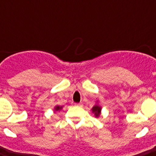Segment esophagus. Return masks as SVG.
Segmentation results:
<instances>
[{"label":"esophagus","mask_w":156,"mask_h":156,"mask_svg":"<svg viewBox=\"0 0 156 156\" xmlns=\"http://www.w3.org/2000/svg\"><path fill=\"white\" fill-rule=\"evenodd\" d=\"M75 106H77V107H83V103H78V104H75Z\"/></svg>","instance_id":"esophagus-1"}]
</instances>
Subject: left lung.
<instances>
[{"label": "left lung", "instance_id": "obj_1", "mask_svg": "<svg viewBox=\"0 0 156 156\" xmlns=\"http://www.w3.org/2000/svg\"><path fill=\"white\" fill-rule=\"evenodd\" d=\"M101 110H102V108H101V106L99 104V101L97 100L95 105H94L92 108H91L92 113H94L95 117H96V118L100 117V114H101Z\"/></svg>", "mask_w": 156, "mask_h": 156}]
</instances>
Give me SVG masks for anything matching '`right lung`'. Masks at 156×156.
Listing matches in <instances>:
<instances>
[{
	"label": "right lung",
	"mask_w": 156,
	"mask_h": 156,
	"mask_svg": "<svg viewBox=\"0 0 156 156\" xmlns=\"http://www.w3.org/2000/svg\"><path fill=\"white\" fill-rule=\"evenodd\" d=\"M63 108V106H60V105H56V106L54 107L53 111L56 112H60L61 111V109Z\"/></svg>",
	"instance_id": "right-lung-1"
}]
</instances>
